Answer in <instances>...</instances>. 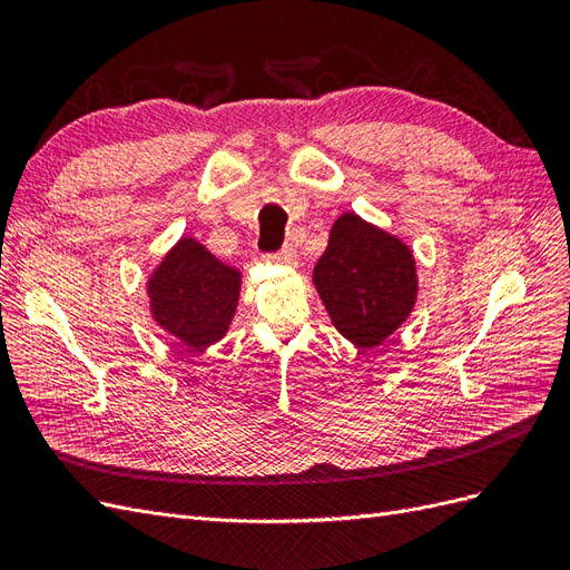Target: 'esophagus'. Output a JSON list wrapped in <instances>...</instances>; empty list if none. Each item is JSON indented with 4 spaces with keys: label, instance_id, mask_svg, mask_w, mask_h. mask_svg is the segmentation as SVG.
I'll return each instance as SVG.
<instances>
[{
    "label": "esophagus",
    "instance_id": "34e87169",
    "mask_svg": "<svg viewBox=\"0 0 570 570\" xmlns=\"http://www.w3.org/2000/svg\"><path fill=\"white\" fill-rule=\"evenodd\" d=\"M271 258H273L275 264H283V266H295V264H297V252H295V247H292V245H285L281 252L271 254Z\"/></svg>",
    "mask_w": 570,
    "mask_h": 570
}]
</instances>
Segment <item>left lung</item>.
<instances>
[{
    "label": "left lung",
    "instance_id": "obj_1",
    "mask_svg": "<svg viewBox=\"0 0 570 570\" xmlns=\"http://www.w3.org/2000/svg\"><path fill=\"white\" fill-rule=\"evenodd\" d=\"M314 285L337 331L371 350L416 304V262L402 239L356 214H342L314 268Z\"/></svg>",
    "mask_w": 570,
    "mask_h": 570
}]
</instances>
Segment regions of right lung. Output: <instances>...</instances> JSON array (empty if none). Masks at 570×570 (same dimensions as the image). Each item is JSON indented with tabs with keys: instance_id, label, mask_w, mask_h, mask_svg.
Returning a JSON list of instances; mask_svg holds the SVG:
<instances>
[{
	"instance_id": "obj_1",
	"label": "right lung",
	"mask_w": 570,
	"mask_h": 570,
	"mask_svg": "<svg viewBox=\"0 0 570 570\" xmlns=\"http://www.w3.org/2000/svg\"><path fill=\"white\" fill-rule=\"evenodd\" d=\"M151 316L166 333L193 350L226 335L239 297V271L183 237L147 283Z\"/></svg>"
}]
</instances>
